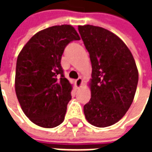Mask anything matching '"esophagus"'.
Returning <instances> with one entry per match:
<instances>
[{
  "mask_svg": "<svg viewBox=\"0 0 152 152\" xmlns=\"http://www.w3.org/2000/svg\"><path fill=\"white\" fill-rule=\"evenodd\" d=\"M76 86L80 88V87H81L82 86V84H83V80L81 77H79L78 79L76 80Z\"/></svg>",
  "mask_w": 152,
  "mask_h": 152,
  "instance_id": "1",
  "label": "esophagus"
}]
</instances>
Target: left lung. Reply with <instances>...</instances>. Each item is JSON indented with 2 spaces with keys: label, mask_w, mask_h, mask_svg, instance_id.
Segmentation results:
<instances>
[{
  "label": "left lung",
  "mask_w": 152,
  "mask_h": 152,
  "mask_svg": "<svg viewBox=\"0 0 152 152\" xmlns=\"http://www.w3.org/2000/svg\"><path fill=\"white\" fill-rule=\"evenodd\" d=\"M78 30L92 64L91 99L84 113L92 125L107 127L120 121L134 101L137 66L130 50L112 31L93 25Z\"/></svg>",
  "instance_id": "obj_1"
}]
</instances>
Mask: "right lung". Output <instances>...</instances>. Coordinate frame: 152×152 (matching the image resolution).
I'll list each match as a JSON object with an SVG mask.
<instances>
[{
  "instance_id": "1",
  "label": "right lung",
  "mask_w": 152,
  "mask_h": 152,
  "mask_svg": "<svg viewBox=\"0 0 152 152\" xmlns=\"http://www.w3.org/2000/svg\"><path fill=\"white\" fill-rule=\"evenodd\" d=\"M79 35L71 25L45 28L28 40L17 58L15 92L27 117L37 125L63 123L72 86L64 77L61 58L65 47Z\"/></svg>"
}]
</instances>
